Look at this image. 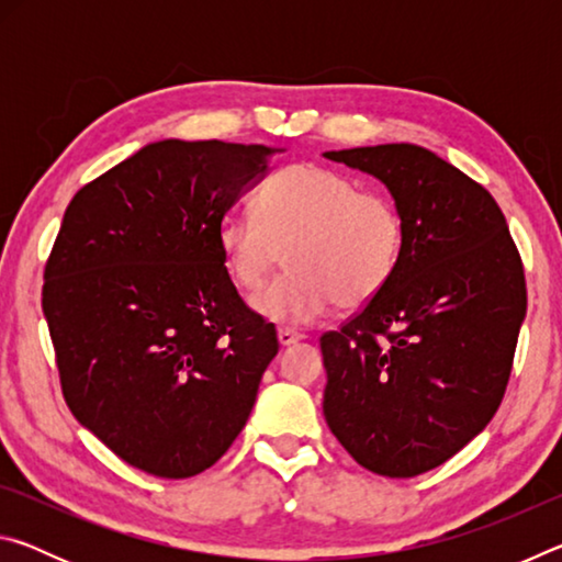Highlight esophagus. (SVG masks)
Returning <instances> with one entry per match:
<instances>
[{
	"instance_id": "obj_1",
	"label": "esophagus",
	"mask_w": 562,
	"mask_h": 562,
	"mask_svg": "<svg viewBox=\"0 0 562 562\" xmlns=\"http://www.w3.org/2000/svg\"><path fill=\"white\" fill-rule=\"evenodd\" d=\"M278 339L282 347H290V345H297V341L302 339V335L297 329H290V327H280L278 329Z\"/></svg>"
}]
</instances>
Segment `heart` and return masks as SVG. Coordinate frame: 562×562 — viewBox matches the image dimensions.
<instances>
[{"mask_svg":"<svg viewBox=\"0 0 562 562\" xmlns=\"http://www.w3.org/2000/svg\"><path fill=\"white\" fill-rule=\"evenodd\" d=\"M258 211L225 213L217 247L243 290L262 288L284 255L290 270L252 300L268 319L304 325L335 302L341 310L364 307L402 260L406 233L396 205L361 193L337 170L315 164L280 170L260 190Z\"/></svg>","mask_w":562,"mask_h":562,"instance_id":"b5f03b06","label":"heart"}]
</instances>
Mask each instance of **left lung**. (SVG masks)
<instances>
[{
    "mask_svg": "<svg viewBox=\"0 0 562 562\" xmlns=\"http://www.w3.org/2000/svg\"><path fill=\"white\" fill-rule=\"evenodd\" d=\"M384 183L404 221L394 278L322 335L325 418L359 465L412 479L449 461L498 412L526 319V278L486 188L429 148L322 154Z\"/></svg>",
    "mask_w": 562,
    "mask_h": 562,
    "instance_id": "obj_1",
    "label": "left lung"
}]
</instances>
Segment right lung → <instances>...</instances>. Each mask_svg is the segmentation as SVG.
Listing matches in <instances>:
<instances>
[{"mask_svg": "<svg viewBox=\"0 0 562 562\" xmlns=\"http://www.w3.org/2000/svg\"><path fill=\"white\" fill-rule=\"evenodd\" d=\"M282 150L156 140L66 207L42 290L61 392L133 469H211L252 412L278 331L237 294L217 223Z\"/></svg>", "mask_w": 562, "mask_h": 562, "instance_id": "obj_1", "label": "right lung"}]
</instances>
